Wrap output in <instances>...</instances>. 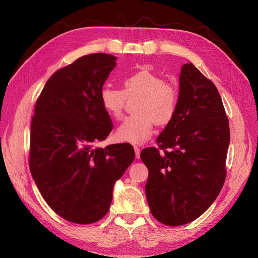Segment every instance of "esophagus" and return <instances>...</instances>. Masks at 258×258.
Listing matches in <instances>:
<instances>
[{"mask_svg": "<svg viewBox=\"0 0 258 258\" xmlns=\"http://www.w3.org/2000/svg\"><path fill=\"white\" fill-rule=\"evenodd\" d=\"M134 150H135V156L136 158H140V155H141V150L139 146H134Z\"/></svg>", "mask_w": 258, "mask_h": 258, "instance_id": "1", "label": "esophagus"}]
</instances>
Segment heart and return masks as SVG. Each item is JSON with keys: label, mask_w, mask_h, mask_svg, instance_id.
<instances>
[{"label": "heart", "mask_w": 258, "mask_h": 258, "mask_svg": "<svg viewBox=\"0 0 258 258\" xmlns=\"http://www.w3.org/2000/svg\"><path fill=\"white\" fill-rule=\"evenodd\" d=\"M141 96L135 111L116 130V139L132 144H143L151 138L155 123L165 125L173 119L177 109V91L165 83L162 76L149 69L125 76L123 91L111 86L103 87L100 102L109 116L119 119L127 98Z\"/></svg>", "instance_id": "1"}]
</instances>
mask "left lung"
Segmentation results:
<instances>
[{
	"mask_svg": "<svg viewBox=\"0 0 258 258\" xmlns=\"http://www.w3.org/2000/svg\"><path fill=\"white\" fill-rule=\"evenodd\" d=\"M156 142L163 154L155 147L141 153L149 168L147 203L158 222L184 225L200 217L220 194L229 145L220 93L193 63L180 70L176 113Z\"/></svg>",
	"mask_w": 258,
	"mask_h": 258,
	"instance_id": "1",
	"label": "left lung"
}]
</instances>
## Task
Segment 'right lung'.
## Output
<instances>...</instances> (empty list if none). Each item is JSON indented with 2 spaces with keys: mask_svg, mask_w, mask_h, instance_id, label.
Wrapping results in <instances>:
<instances>
[{
  "mask_svg": "<svg viewBox=\"0 0 258 258\" xmlns=\"http://www.w3.org/2000/svg\"><path fill=\"white\" fill-rule=\"evenodd\" d=\"M115 67L109 54L82 56L47 80L35 104L31 174L48 206L69 222L92 224L105 216L115 182L134 161L128 143L94 147L113 128L100 92Z\"/></svg>",
  "mask_w": 258,
  "mask_h": 258,
  "instance_id": "1",
  "label": "right lung"
}]
</instances>
